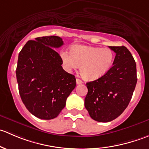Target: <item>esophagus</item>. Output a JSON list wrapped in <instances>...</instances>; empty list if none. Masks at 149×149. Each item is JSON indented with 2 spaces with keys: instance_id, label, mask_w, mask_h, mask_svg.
<instances>
[{
  "instance_id": "1",
  "label": "esophagus",
  "mask_w": 149,
  "mask_h": 149,
  "mask_svg": "<svg viewBox=\"0 0 149 149\" xmlns=\"http://www.w3.org/2000/svg\"><path fill=\"white\" fill-rule=\"evenodd\" d=\"M82 83H83V81H82L81 79H76V84H81Z\"/></svg>"
}]
</instances>
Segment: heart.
<instances>
[{"instance_id":"heart-1","label":"heart","mask_w":149,"mask_h":149,"mask_svg":"<svg viewBox=\"0 0 149 149\" xmlns=\"http://www.w3.org/2000/svg\"><path fill=\"white\" fill-rule=\"evenodd\" d=\"M60 56L65 70L70 71L80 65L81 75L88 81L104 76L115 59V54L110 48L83 45H74L70 47V52L62 49Z\"/></svg>"}]
</instances>
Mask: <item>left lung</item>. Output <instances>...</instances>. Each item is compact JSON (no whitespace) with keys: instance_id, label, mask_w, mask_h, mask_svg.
Listing matches in <instances>:
<instances>
[{"instance_id":"obj_1","label":"left lung","mask_w":149,"mask_h":149,"mask_svg":"<svg viewBox=\"0 0 149 149\" xmlns=\"http://www.w3.org/2000/svg\"><path fill=\"white\" fill-rule=\"evenodd\" d=\"M116 53L112 67L102 77L86 83L84 105L93 120L107 123L121 115L137 83L136 63L125 46L109 47Z\"/></svg>"}]
</instances>
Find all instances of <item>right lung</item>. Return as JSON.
I'll return each instance as SVG.
<instances>
[{
	"mask_svg": "<svg viewBox=\"0 0 149 149\" xmlns=\"http://www.w3.org/2000/svg\"><path fill=\"white\" fill-rule=\"evenodd\" d=\"M63 45L58 36L29 40L19 54L16 79L21 99L33 115L42 120L58 116L76 87V78L63 70L54 49Z\"/></svg>",
	"mask_w": 149,
	"mask_h": 149,
	"instance_id": "right-lung-1",
	"label": "right lung"
}]
</instances>
